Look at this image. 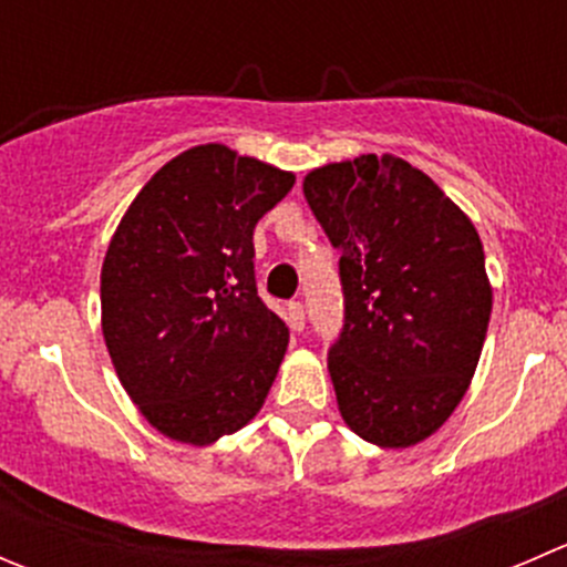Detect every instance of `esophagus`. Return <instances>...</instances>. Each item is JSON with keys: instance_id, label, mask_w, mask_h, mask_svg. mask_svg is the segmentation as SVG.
<instances>
[{"instance_id": "1", "label": "esophagus", "mask_w": 567, "mask_h": 567, "mask_svg": "<svg viewBox=\"0 0 567 567\" xmlns=\"http://www.w3.org/2000/svg\"><path fill=\"white\" fill-rule=\"evenodd\" d=\"M288 326L293 331H305V305L301 301H290L288 305Z\"/></svg>"}]
</instances>
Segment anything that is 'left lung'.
I'll return each instance as SVG.
<instances>
[{"mask_svg":"<svg viewBox=\"0 0 567 567\" xmlns=\"http://www.w3.org/2000/svg\"><path fill=\"white\" fill-rule=\"evenodd\" d=\"M305 197L340 249L346 323L329 375L342 420L386 450L425 442L466 394L488 331L477 230L431 177L390 153L312 169Z\"/></svg>","mask_w":567,"mask_h":567,"instance_id":"left-lung-1","label":"left lung"}]
</instances>
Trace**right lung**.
Returning <instances> with one entry per match:
<instances>
[{"mask_svg":"<svg viewBox=\"0 0 567 567\" xmlns=\"http://www.w3.org/2000/svg\"><path fill=\"white\" fill-rule=\"evenodd\" d=\"M293 183L225 145H197L142 186L109 241V357L142 416L175 442H216L266 403L288 326L257 296L251 236Z\"/></svg>","mask_w":567,"mask_h":567,"instance_id":"1","label":"right lung"}]
</instances>
